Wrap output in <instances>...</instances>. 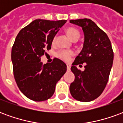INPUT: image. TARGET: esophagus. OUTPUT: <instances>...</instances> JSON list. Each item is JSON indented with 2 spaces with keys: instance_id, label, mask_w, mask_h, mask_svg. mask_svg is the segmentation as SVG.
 Here are the masks:
<instances>
[{
  "instance_id": "esophagus-1",
  "label": "esophagus",
  "mask_w": 123,
  "mask_h": 123,
  "mask_svg": "<svg viewBox=\"0 0 123 123\" xmlns=\"http://www.w3.org/2000/svg\"><path fill=\"white\" fill-rule=\"evenodd\" d=\"M67 70H68V71H70V65H69V64H67Z\"/></svg>"
}]
</instances>
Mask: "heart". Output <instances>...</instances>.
Returning a JSON list of instances; mask_svg holds the SVG:
<instances>
[{
    "mask_svg": "<svg viewBox=\"0 0 123 123\" xmlns=\"http://www.w3.org/2000/svg\"><path fill=\"white\" fill-rule=\"evenodd\" d=\"M66 33L67 35L70 37V39L72 41L78 40L80 37V32L77 29L74 28H68L66 30ZM53 42H55V39L53 41ZM72 52L67 51H60L57 53V56H59L60 59L64 60V61H68L70 58V56L72 55Z\"/></svg>",
    "mask_w": 123,
    "mask_h": 123,
    "instance_id": "heart-1",
    "label": "heart"
}]
</instances>
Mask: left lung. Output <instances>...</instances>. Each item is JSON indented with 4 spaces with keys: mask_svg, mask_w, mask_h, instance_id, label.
Returning <instances> with one entry per match:
<instances>
[{
    "mask_svg": "<svg viewBox=\"0 0 123 123\" xmlns=\"http://www.w3.org/2000/svg\"><path fill=\"white\" fill-rule=\"evenodd\" d=\"M82 28L84 42L82 51L72 63L71 70L74 81L70 86V92L75 99L88 102L98 98L108 82L113 61V51L108 36L90 19L70 20ZM86 63L83 71L76 65Z\"/></svg>",
    "mask_w": 123,
    "mask_h": 123,
    "instance_id": "obj_1",
    "label": "left lung"
}]
</instances>
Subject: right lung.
<instances>
[{
	"instance_id": "obj_1",
	"label": "right lung",
	"mask_w": 123,
	"mask_h": 123,
	"mask_svg": "<svg viewBox=\"0 0 123 123\" xmlns=\"http://www.w3.org/2000/svg\"><path fill=\"white\" fill-rule=\"evenodd\" d=\"M67 20L37 19L20 31L12 49L14 76L24 95L35 101H43L53 95L56 83L67 71L64 62L55 58L43 64L41 56L51 49L56 33Z\"/></svg>"
}]
</instances>
